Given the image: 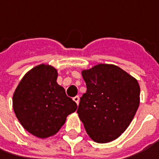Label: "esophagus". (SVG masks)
I'll return each mask as SVG.
<instances>
[{"mask_svg":"<svg viewBox=\"0 0 159 159\" xmlns=\"http://www.w3.org/2000/svg\"><path fill=\"white\" fill-rule=\"evenodd\" d=\"M73 100H74V101H75L77 105L79 104V100H80L79 96H75V97H74V98H73Z\"/></svg>","mask_w":159,"mask_h":159,"instance_id":"34e87169","label":"esophagus"}]
</instances>
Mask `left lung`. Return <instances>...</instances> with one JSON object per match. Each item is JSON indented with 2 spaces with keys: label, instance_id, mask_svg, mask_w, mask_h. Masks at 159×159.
I'll use <instances>...</instances> for the list:
<instances>
[{
  "label": "left lung",
  "instance_id": "left-lung-1",
  "mask_svg": "<svg viewBox=\"0 0 159 159\" xmlns=\"http://www.w3.org/2000/svg\"><path fill=\"white\" fill-rule=\"evenodd\" d=\"M82 75L87 91L80 99V119L94 142L114 141L134 117L140 104V85L115 65L99 64Z\"/></svg>",
  "mask_w": 159,
  "mask_h": 159
}]
</instances>
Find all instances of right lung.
Wrapping results in <instances>:
<instances>
[{
    "mask_svg": "<svg viewBox=\"0 0 159 159\" xmlns=\"http://www.w3.org/2000/svg\"><path fill=\"white\" fill-rule=\"evenodd\" d=\"M57 70L49 65L34 67L18 84L13 108L22 126L30 134L47 138L59 132L66 116L77 108L57 83Z\"/></svg>",
    "mask_w": 159,
    "mask_h": 159,
    "instance_id": "add662e5",
    "label": "right lung"
}]
</instances>
